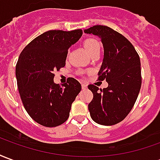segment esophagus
I'll list each match as a JSON object with an SVG mask.
<instances>
[{
    "instance_id": "34e87169",
    "label": "esophagus",
    "mask_w": 160,
    "mask_h": 160,
    "mask_svg": "<svg viewBox=\"0 0 160 160\" xmlns=\"http://www.w3.org/2000/svg\"><path fill=\"white\" fill-rule=\"evenodd\" d=\"M81 87H82V89H83V90H86V89L87 88V86L86 85V84H82V85H81Z\"/></svg>"
}]
</instances>
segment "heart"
I'll return each instance as SVG.
<instances>
[{
  "mask_svg": "<svg viewBox=\"0 0 160 160\" xmlns=\"http://www.w3.org/2000/svg\"><path fill=\"white\" fill-rule=\"evenodd\" d=\"M84 47L90 56H92L94 53L98 52V51H100L99 42H98L96 39H92V38L86 40L84 42Z\"/></svg>",
  "mask_w": 160,
  "mask_h": 160,
  "instance_id": "b5f03b06",
  "label": "heart"
}]
</instances>
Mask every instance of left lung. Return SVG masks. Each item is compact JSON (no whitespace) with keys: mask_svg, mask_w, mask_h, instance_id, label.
<instances>
[{"mask_svg":"<svg viewBox=\"0 0 160 160\" xmlns=\"http://www.w3.org/2000/svg\"><path fill=\"white\" fill-rule=\"evenodd\" d=\"M84 32L101 39L104 58L98 80L108 83L100 92L96 86H88L93 93L88 104L91 118L101 125H115L127 117L137 99L141 86L140 57L125 37L108 26H94Z\"/></svg>","mask_w":160,"mask_h":160,"instance_id":"1","label":"left lung"}]
</instances>
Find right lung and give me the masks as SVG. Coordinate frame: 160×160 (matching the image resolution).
Returning a JSON list of instances; mask_svg holds the SVG:
<instances>
[{
    "label": "right lung",
    "mask_w": 160,
    "mask_h": 160,
    "mask_svg": "<svg viewBox=\"0 0 160 160\" xmlns=\"http://www.w3.org/2000/svg\"><path fill=\"white\" fill-rule=\"evenodd\" d=\"M82 33L80 29L46 32L19 55L15 70L19 95L30 117L44 127L65 122L81 90L80 83L73 78H68L63 87H60L54 82L53 72L65 66L68 50Z\"/></svg>",
    "instance_id": "right-lung-1"
}]
</instances>
